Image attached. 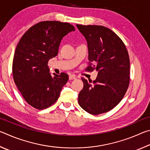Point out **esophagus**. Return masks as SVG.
Segmentation results:
<instances>
[{
	"mask_svg": "<svg viewBox=\"0 0 150 150\" xmlns=\"http://www.w3.org/2000/svg\"><path fill=\"white\" fill-rule=\"evenodd\" d=\"M76 79V77L75 75H70L69 76V80H73V79Z\"/></svg>",
	"mask_w": 150,
	"mask_h": 150,
	"instance_id": "34e87169",
	"label": "esophagus"
}]
</instances>
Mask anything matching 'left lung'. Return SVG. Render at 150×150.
<instances>
[{
  "mask_svg": "<svg viewBox=\"0 0 150 150\" xmlns=\"http://www.w3.org/2000/svg\"><path fill=\"white\" fill-rule=\"evenodd\" d=\"M87 42V71L98 72L95 81L81 78L83 89L78 102L88 113L98 115L115 108L122 99L130 82V59L122 40L108 28L76 25Z\"/></svg>",
  "mask_w": 150,
  "mask_h": 150,
  "instance_id": "obj_1",
  "label": "left lung"
}]
</instances>
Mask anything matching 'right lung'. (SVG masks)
Instances as JSON below:
<instances>
[{
    "instance_id": "right-lung-1",
    "label": "right lung",
    "mask_w": 150,
    "mask_h": 150,
    "mask_svg": "<svg viewBox=\"0 0 150 150\" xmlns=\"http://www.w3.org/2000/svg\"><path fill=\"white\" fill-rule=\"evenodd\" d=\"M75 30L65 22H40L18 44L12 63L14 81L25 100L35 108L42 110L56 102L69 79L65 73L52 76L47 63L57 55L63 38Z\"/></svg>"
}]
</instances>
